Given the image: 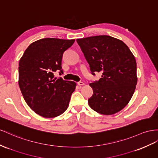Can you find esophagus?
I'll list each match as a JSON object with an SVG mask.
<instances>
[{"label": "esophagus", "instance_id": "34e87169", "mask_svg": "<svg viewBox=\"0 0 158 158\" xmlns=\"http://www.w3.org/2000/svg\"><path fill=\"white\" fill-rule=\"evenodd\" d=\"M78 84L79 85V86H84V83L83 82H78Z\"/></svg>", "mask_w": 158, "mask_h": 158}]
</instances>
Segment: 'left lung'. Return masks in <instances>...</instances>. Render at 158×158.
<instances>
[{
  "label": "left lung",
  "mask_w": 158,
  "mask_h": 158,
  "mask_svg": "<svg viewBox=\"0 0 158 158\" xmlns=\"http://www.w3.org/2000/svg\"><path fill=\"white\" fill-rule=\"evenodd\" d=\"M93 74L102 78L89 84L93 95L88 104L96 112L112 115L129 103L137 84V68L134 54L124 42L107 35L76 40Z\"/></svg>",
  "instance_id": "1"
}]
</instances>
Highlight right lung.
<instances>
[{"instance_id": "add662e5", "label": "right lung", "mask_w": 158, "mask_h": 158, "mask_svg": "<svg viewBox=\"0 0 158 158\" xmlns=\"http://www.w3.org/2000/svg\"><path fill=\"white\" fill-rule=\"evenodd\" d=\"M74 39L46 38L29 45L19 61V85L25 102L36 114L55 118L69 106L76 82L54 78V72H62V55Z\"/></svg>"}]
</instances>
